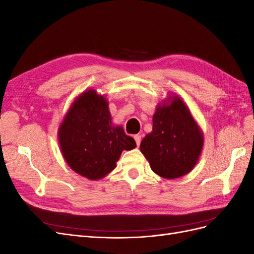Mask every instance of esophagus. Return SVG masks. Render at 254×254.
Wrapping results in <instances>:
<instances>
[{
	"mask_svg": "<svg viewBox=\"0 0 254 254\" xmlns=\"http://www.w3.org/2000/svg\"><path fill=\"white\" fill-rule=\"evenodd\" d=\"M134 140H135L136 146H137V147H139V146H140V144H141V135H139V134H136V135H134Z\"/></svg>",
	"mask_w": 254,
	"mask_h": 254,
	"instance_id": "obj_1",
	"label": "esophagus"
}]
</instances>
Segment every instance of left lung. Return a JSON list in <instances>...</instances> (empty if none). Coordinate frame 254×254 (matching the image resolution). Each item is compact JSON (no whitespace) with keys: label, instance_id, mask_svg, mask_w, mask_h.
Wrapping results in <instances>:
<instances>
[{"label":"left lung","instance_id":"1","mask_svg":"<svg viewBox=\"0 0 254 254\" xmlns=\"http://www.w3.org/2000/svg\"><path fill=\"white\" fill-rule=\"evenodd\" d=\"M203 147V134L188 106L179 96L158 105L152 117V131L140 149L153 173L176 179L193 170Z\"/></svg>","mask_w":254,"mask_h":254}]
</instances>
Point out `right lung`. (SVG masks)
I'll return each instance as SVG.
<instances>
[{
	"mask_svg": "<svg viewBox=\"0 0 254 254\" xmlns=\"http://www.w3.org/2000/svg\"><path fill=\"white\" fill-rule=\"evenodd\" d=\"M58 139L67 165L90 180L104 178L117 167L123 150L136 147L122 126L112 125L108 102L95 90L84 91L73 102Z\"/></svg>",
	"mask_w": 254,
	"mask_h": 254,
	"instance_id": "1",
	"label": "right lung"
}]
</instances>
